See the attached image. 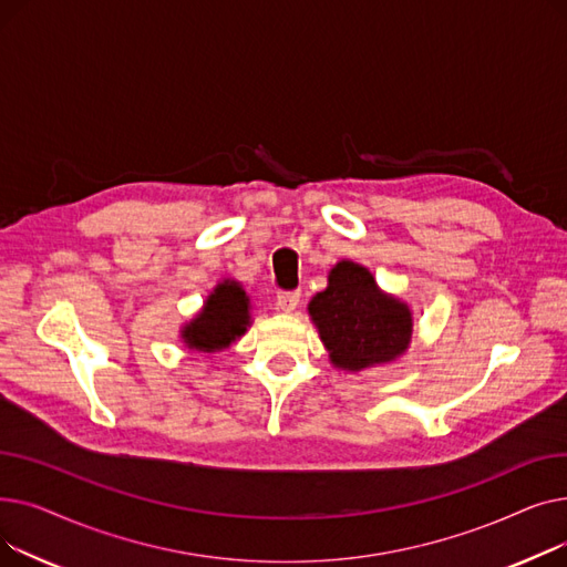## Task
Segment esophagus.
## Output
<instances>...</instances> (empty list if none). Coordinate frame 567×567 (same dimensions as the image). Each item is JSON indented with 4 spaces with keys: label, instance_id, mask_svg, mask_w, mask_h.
Instances as JSON below:
<instances>
[{
    "label": "esophagus",
    "instance_id": "esophagus-1",
    "mask_svg": "<svg viewBox=\"0 0 567 567\" xmlns=\"http://www.w3.org/2000/svg\"><path fill=\"white\" fill-rule=\"evenodd\" d=\"M299 301H301L299 291H280L276 306L280 312H293L296 308H299Z\"/></svg>",
    "mask_w": 567,
    "mask_h": 567
}]
</instances>
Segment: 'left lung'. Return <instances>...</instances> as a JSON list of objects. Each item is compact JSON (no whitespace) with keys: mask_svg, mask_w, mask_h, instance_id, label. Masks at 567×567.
I'll return each mask as SVG.
<instances>
[{"mask_svg":"<svg viewBox=\"0 0 567 567\" xmlns=\"http://www.w3.org/2000/svg\"><path fill=\"white\" fill-rule=\"evenodd\" d=\"M331 363L361 372L391 363L409 349L413 317L404 301L383 293L365 266L342 259L329 274V287L308 306Z\"/></svg>","mask_w":567,"mask_h":567,"instance_id":"obj_1","label":"left lung"}]
</instances>
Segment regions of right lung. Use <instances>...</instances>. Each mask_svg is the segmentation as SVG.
Segmentation results:
<instances>
[{"label":"right lung","instance_id":"1","mask_svg":"<svg viewBox=\"0 0 567 567\" xmlns=\"http://www.w3.org/2000/svg\"><path fill=\"white\" fill-rule=\"evenodd\" d=\"M250 326V299L236 280H223L206 296L204 308L190 319L182 338L188 349L195 351H220L227 349L236 338H241Z\"/></svg>","mask_w":567,"mask_h":567}]
</instances>
